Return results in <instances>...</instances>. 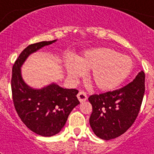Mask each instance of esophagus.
Returning <instances> with one entry per match:
<instances>
[{
	"label": "esophagus",
	"instance_id": "34e87169",
	"mask_svg": "<svg viewBox=\"0 0 154 154\" xmlns=\"http://www.w3.org/2000/svg\"><path fill=\"white\" fill-rule=\"evenodd\" d=\"M77 98H78V99H79V101L81 103H83V102L86 101L88 99V95L85 91H81L77 94Z\"/></svg>",
	"mask_w": 154,
	"mask_h": 154
}]
</instances>
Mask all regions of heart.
<instances>
[{
	"label": "heart",
	"mask_w": 154,
	"mask_h": 154,
	"mask_svg": "<svg viewBox=\"0 0 154 154\" xmlns=\"http://www.w3.org/2000/svg\"><path fill=\"white\" fill-rule=\"evenodd\" d=\"M69 77L77 79L91 70L90 79L102 91H109L123 83L132 69V61L127 56L106 48L88 50L77 60L66 63Z\"/></svg>",
	"instance_id": "heart-1"
}]
</instances>
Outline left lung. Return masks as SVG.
<instances>
[{
  "mask_svg": "<svg viewBox=\"0 0 154 154\" xmlns=\"http://www.w3.org/2000/svg\"><path fill=\"white\" fill-rule=\"evenodd\" d=\"M144 92L145 73L141 71L121 88L90 95L92 113L89 122L95 135L109 140L124 134L138 117Z\"/></svg>",
  "mask_w": 154,
  "mask_h": 154,
  "instance_id": "left-lung-1",
  "label": "left lung"
}]
</instances>
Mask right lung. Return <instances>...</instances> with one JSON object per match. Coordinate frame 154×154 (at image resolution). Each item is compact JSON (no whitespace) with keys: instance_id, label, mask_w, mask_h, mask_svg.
I'll use <instances>...</instances> for the list:
<instances>
[{"instance_id":"1","label":"right lung","mask_w":154,"mask_h":154,"mask_svg":"<svg viewBox=\"0 0 154 154\" xmlns=\"http://www.w3.org/2000/svg\"><path fill=\"white\" fill-rule=\"evenodd\" d=\"M41 41L27 46L12 67L11 86L15 109L28 128L42 136H52L61 131L72 109L80 103L77 89H66L52 84L37 90L27 86L20 67L29 55L55 42Z\"/></svg>"}]
</instances>
